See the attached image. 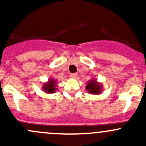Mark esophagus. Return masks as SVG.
Returning a JSON list of instances; mask_svg holds the SVG:
<instances>
[{
  "instance_id": "obj_1",
  "label": "esophagus",
  "mask_w": 146,
  "mask_h": 146,
  "mask_svg": "<svg viewBox=\"0 0 146 146\" xmlns=\"http://www.w3.org/2000/svg\"><path fill=\"white\" fill-rule=\"evenodd\" d=\"M77 73H71V74L70 75V77L71 78H76L77 77Z\"/></svg>"
}]
</instances>
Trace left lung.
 Here are the masks:
<instances>
[{
    "mask_svg": "<svg viewBox=\"0 0 146 146\" xmlns=\"http://www.w3.org/2000/svg\"><path fill=\"white\" fill-rule=\"evenodd\" d=\"M85 89L88 93L92 95H100L103 90L102 83L98 82V79H91L87 82Z\"/></svg>",
    "mask_w": 146,
    "mask_h": 146,
    "instance_id": "obj_1",
    "label": "left lung"
}]
</instances>
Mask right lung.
Instances as JSON below:
<instances>
[{
    "label": "right lung",
    "mask_w": 146,
    "mask_h": 146,
    "mask_svg": "<svg viewBox=\"0 0 146 146\" xmlns=\"http://www.w3.org/2000/svg\"><path fill=\"white\" fill-rule=\"evenodd\" d=\"M57 84H58V82H57L56 79L49 78L48 81L43 84L42 89L45 93H54L57 90Z\"/></svg>",
    "instance_id": "add662e5"
}]
</instances>
